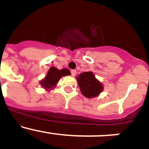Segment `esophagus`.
Returning a JSON list of instances; mask_svg holds the SVG:
<instances>
[{
	"instance_id": "34e87169",
	"label": "esophagus",
	"mask_w": 149,
	"mask_h": 149,
	"mask_svg": "<svg viewBox=\"0 0 149 149\" xmlns=\"http://www.w3.org/2000/svg\"><path fill=\"white\" fill-rule=\"evenodd\" d=\"M70 73H71L72 76H75L76 75V70H70Z\"/></svg>"
}]
</instances>
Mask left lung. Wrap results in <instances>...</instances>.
I'll return each instance as SVG.
<instances>
[{"label":"left lung","mask_w":149,"mask_h":149,"mask_svg":"<svg viewBox=\"0 0 149 149\" xmlns=\"http://www.w3.org/2000/svg\"><path fill=\"white\" fill-rule=\"evenodd\" d=\"M81 92L86 98L97 97L103 91V86L91 71L84 72L76 78Z\"/></svg>","instance_id":"8db88e82"}]
</instances>
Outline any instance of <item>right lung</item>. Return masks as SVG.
Listing matches in <instances>:
<instances>
[{
  "label": "right lung",
  "instance_id": "obj_1",
  "mask_svg": "<svg viewBox=\"0 0 149 149\" xmlns=\"http://www.w3.org/2000/svg\"><path fill=\"white\" fill-rule=\"evenodd\" d=\"M69 75H70V72L68 69L63 68L58 70L57 68L51 67L48 70L47 76L40 82V84L45 89H52L56 86L57 84L63 76Z\"/></svg>",
  "mask_w": 149,
  "mask_h": 149
}]
</instances>
